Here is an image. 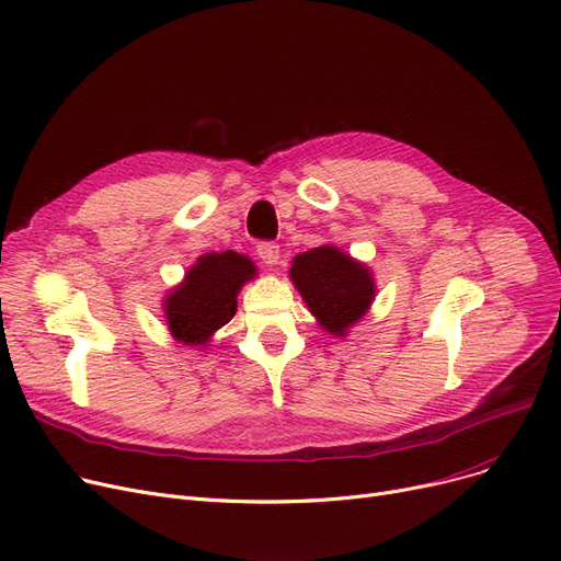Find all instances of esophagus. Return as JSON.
Listing matches in <instances>:
<instances>
[{"label": "esophagus", "mask_w": 561, "mask_h": 561, "mask_svg": "<svg viewBox=\"0 0 561 561\" xmlns=\"http://www.w3.org/2000/svg\"><path fill=\"white\" fill-rule=\"evenodd\" d=\"M256 254L259 259L265 263V265H275L277 259H279V245L273 243V241H261L256 245Z\"/></svg>", "instance_id": "esophagus-1"}]
</instances>
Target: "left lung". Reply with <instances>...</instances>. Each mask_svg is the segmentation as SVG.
<instances>
[{"instance_id":"1","label":"left lung","mask_w":561,"mask_h":561,"mask_svg":"<svg viewBox=\"0 0 561 561\" xmlns=\"http://www.w3.org/2000/svg\"><path fill=\"white\" fill-rule=\"evenodd\" d=\"M290 279L320 325L339 336L355 325L375 298V282L366 265L330 245L293 259Z\"/></svg>"}]
</instances>
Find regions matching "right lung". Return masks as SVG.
Wrapping results in <instances>:
<instances>
[{
    "instance_id": "1",
    "label": "right lung",
    "mask_w": 561,
    "mask_h": 561,
    "mask_svg": "<svg viewBox=\"0 0 561 561\" xmlns=\"http://www.w3.org/2000/svg\"><path fill=\"white\" fill-rule=\"evenodd\" d=\"M254 277V263L236 252L206 254L186 275V282L165 300L172 336L199 345L236 313V293Z\"/></svg>"
}]
</instances>
